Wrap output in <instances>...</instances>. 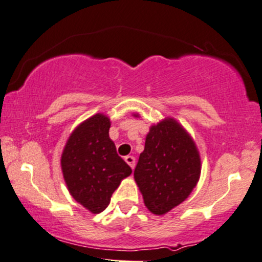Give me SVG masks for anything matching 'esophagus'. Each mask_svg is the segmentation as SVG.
<instances>
[{
    "label": "esophagus",
    "mask_w": 262,
    "mask_h": 262,
    "mask_svg": "<svg viewBox=\"0 0 262 262\" xmlns=\"http://www.w3.org/2000/svg\"><path fill=\"white\" fill-rule=\"evenodd\" d=\"M124 161L127 162V163L129 164V167H130L132 169H134V167H135V157H133V156H127V157H124Z\"/></svg>",
    "instance_id": "34e87169"
}]
</instances>
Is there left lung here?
<instances>
[{
    "mask_svg": "<svg viewBox=\"0 0 262 262\" xmlns=\"http://www.w3.org/2000/svg\"><path fill=\"white\" fill-rule=\"evenodd\" d=\"M201 160L185 129L174 120L152 125L134 169L144 203L162 215L184 202L197 185Z\"/></svg>",
    "mask_w": 262,
    "mask_h": 262,
    "instance_id": "1",
    "label": "left lung"
}]
</instances>
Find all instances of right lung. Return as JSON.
Returning <instances> with one entry per match:
<instances>
[{
  "label": "right lung",
  "instance_id": "1",
  "mask_svg": "<svg viewBox=\"0 0 262 262\" xmlns=\"http://www.w3.org/2000/svg\"><path fill=\"white\" fill-rule=\"evenodd\" d=\"M110 120L94 115L75 129L61 156V169L71 196L92 213L106 209L130 167L117 155L108 137Z\"/></svg>",
  "mask_w": 262,
  "mask_h": 262
}]
</instances>
